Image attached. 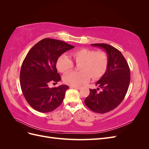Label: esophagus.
I'll list each match as a JSON object with an SVG mask.
<instances>
[{
  "instance_id": "34e87169",
  "label": "esophagus",
  "mask_w": 149,
  "mask_h": 149,
  "mask_svg": "<svg viewBox=\"0 0 149 149\" xmlns=\"http://www.w3.org/2000/svg\"><path fill=\"white\" fill-rule=\"evenodd\" d=\"M71 88H75L77 89H81V87H78V86H70Z\"/></svg>"
}]
</instances>
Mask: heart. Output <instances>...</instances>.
Instances as JSON below:
<instances>
[{"mask_svg":"<svg viewBox=\"0 0 149 149\" xmlns=\"http://www.w3.org/2000/svg\"><path fill=\"white\" fill-rule=\"evenodd\" d=\"M70 57L76 64H79L80 71L69 72L63 76L65 84L71 86H79L90 79H98L106 73L108 66V56L104 52H95L88 48H81L70 53ZM57 70L65 73L73 68V63L66 55H61L56 63Z\"/></svg>","mask_w":149,"mask_h":149,"instance_id":"1","label":"heart"}]
</instances>
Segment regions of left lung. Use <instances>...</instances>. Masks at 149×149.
<instances>
[{
	"mask_svg": "<svg viewBox=\"0 0 149 149\" xmlns=\"http://www.w3.org/2000/svg\"><path fill=\"white\" fill-rule=\"evenodd\" d=\"M91 45L106 52L108 66L106 73L96 83L97 90L101 88L102 91L90 89L84 103L93 112L103 114L113 110L123 101L129 88L130 72L127 61L118 49L105 43Z\"/></svg>",
	"mask_w": 149,
	"mask_h": 149,
	"instance_id": "1",
	"label": "left lung"
}]
</instances>
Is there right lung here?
<instances>
[{
    "instance_id": "obj_1",
    "label": "right lung",
    "mask_w": 149,
    "mask_h": 149,
    "mask_svg": "<svg viewBox=\"0 0 149 149\" xmlns=\"http://www.w3.org/2000/svg\"><path fill=\"white\" fill-rule=\"evenodd\" d=\"M74 48L61 40L45 38L31 48L22 63L20 83L26 101L40 112L53 111L60 106L68 86L49 88L61 80L56 63L63 53Z\"/></svg>"
}]
</instances>
